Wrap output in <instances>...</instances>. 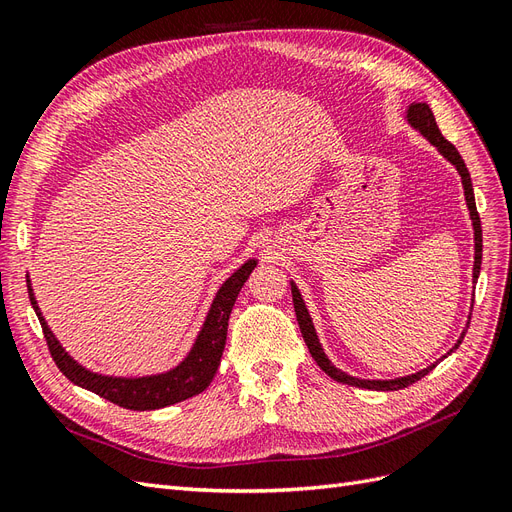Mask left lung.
Segmentation results:
<instances>
[{
	"label": "left lung",
	"instance_id": "1",
	"mask_svg": "<svg viewBox=\"0 0 512 512\" xmlns=\"http://www.w3.org/2000/svg\"><path fill=\"white\" fill-rule=\"evenodd\" d=\"M408 123H410V126H412L414 130L421 132V134L427 138V141H429L433 147H436V149L442 153V156L457 168V173L461 175L463 194H466V205H468V209H470V220H472V226H474V273H472V277H474V284H476L478 273H480V260H483V230H480V218H478V211H476L474 188H472V179H470V173H468V168H466V162L461 160V156H459V151L455 149V145L448 143L446 138L442 136V132H440V128H438V123H436V117H433L429 104H425V102H412L410 108H408ZM290 288H292L294 312H297L299 329H301V333H303V339H305V344H307V348H309V354L314 356V361L320 365V369L324 371V374L331 376L333 380L342 382V384H350V386H359V389H371V391H399V389H406V386L414 384L416 380L425 378V376L429 374V371L438 365V361H436V363H431L429 367H425V369H421V371H416V374H412V376L395 378V380H361V378L348 376L346 371L337 369V367L327 359V354H324V350H322V346H320V342H318L314 322H312V318H309V312H307V307H305V303H303V297H301V292H299L297 284L290 282ZM466 331H468V327L463 329V333H461V337L457 339V344H455L453 350L459 348V344L463 342V337H466ZM453 350H451V352H453Z\"/></svg>",
	"mask_w": 512,
	"mask_h": 512
}]
</instances>
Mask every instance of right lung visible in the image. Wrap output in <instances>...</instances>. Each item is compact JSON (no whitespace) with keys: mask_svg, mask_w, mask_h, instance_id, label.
<instances>
[{"mask_svg":"<svg viewBox=\"0 0 512 512\" xmlns=\"http://www.w3.org/2000/svg\"><path fill=\"white\" fill-rule=\"evenodd\" d=\"M254 267H256V260H247L245 265H241L222 284L218 294H215L203 329H200L190 354L170 371H164V374H156V376H143V378L102 376L76 363L72 356L61 348L57 337L49 329V324H46L40 307L36 303L32 284H27V290H29V301H32V307L36 309V316L42 324L46 346H49L53 361L59 367L61 374H64L70 382L83 386V389L96 393L121 408L160 410L203 393L211 384L215 371L220 367L222 352L226 346V331H228V318L232 312V305H235L239 292L247 277H250V273L254 271Z\"/></svg>","mask_w":512,"mask_h":512,"instance_id":"1","label":"right lung"}]
</instances>
